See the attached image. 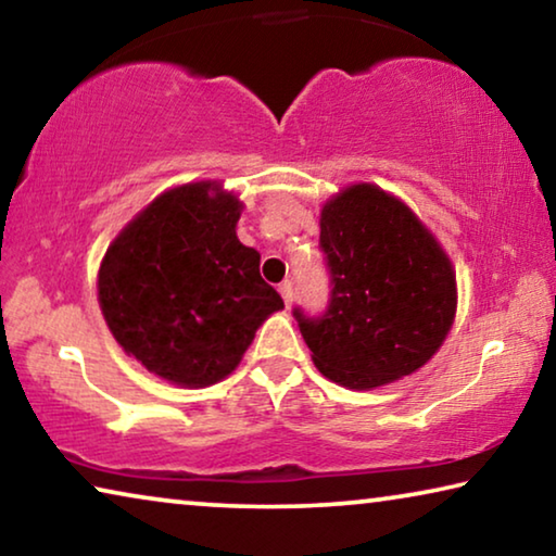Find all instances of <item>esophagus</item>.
<instances>
[{
    "label": "esophagus",
    "instance_id": "esophagus-1",
    "mask_svg": "<svg viewBox=\"0 0 556 556\" xmlns=\"http://www.w3.org/2000/svg\"><path fill=\"white\" fill-rule=\"evenodd\" d=\"M279 294H281V299H285L287 306H292V302H294V285H292V281H289V279L281 281Z\"/></svg>",
    "mask_w": 556,
    "mask_h": 556
}]
</instances>
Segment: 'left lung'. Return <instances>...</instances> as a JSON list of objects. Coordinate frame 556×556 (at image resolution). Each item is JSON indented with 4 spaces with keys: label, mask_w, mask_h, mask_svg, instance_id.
I'll list each match as a JSON object with an SVG mask.
<instances>
[{
    "label": "left lung",
    "mask_w": 556,
    "mask_h": 556,
    "mask_svg": "<svg viewBox=\"0 0 556 556\" xmlns=\"http://www.w3.org/2000/svg\"><path fill=\"white\" fill-rule=\"evenodd\" d=\"M331 279L326 312L294 309L314 366L346 389L399 381L430 361L453 326V264L399 198L351 185L321 210Z\"/></svg>",
    "instance_id": "left-lung-1"
}]
</instances>
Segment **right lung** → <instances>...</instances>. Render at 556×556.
<instances>
[{
  "label": "right lung",
  "instance_id": "obj_1",
  "mask_svg": "<svg viewBox=\"0 0 556 556\" xmlns=\"http://www.w3.org/2000/svg\"><path fill=\"white\" fill-rule=\"evenodd\" d=\"M242 202L217 182L155 198L123 227L99 269L103 319L128 356L202 389L230 376L269 314L285 309L237 240Z\"/></svg>",
  "mask_w": 556,
  "mask_h": 556
}]
</instances>
